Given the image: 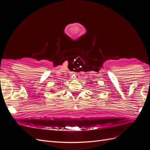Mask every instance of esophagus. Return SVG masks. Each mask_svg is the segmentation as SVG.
Masks as SVG:
<instances>
[{
    "mask_svg": "<svg viewBox=\"0 0 150 150\" xmlns=\"http://www.w3.org/2000/svg\"><path fill=\"white\" fill-rule=\"evenodd\" d=\"M71 78H72V79H77L78 78V76H77V75L76 74H72Z\"/></svg>",
    "mask_w": 150,
    "mask_h": 150,
    "instance_id": "esophagus-1",
    "label": "esophagus"
}]
</instances>
